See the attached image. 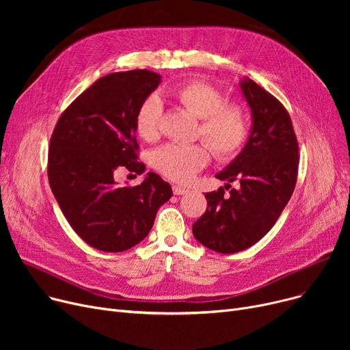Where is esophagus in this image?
<instances>
[{"label": "esophagus", "mask_w": 350, "mask_h": 350, "mask_svg": "<svg viewBox=\"0 0 350 350\" xmlns=\"http://www.w3.org/2000/svg\"><path fill=\"white\" fill-rule=\"evenodd\" d=\"M173 193L176 196H183V194H187L189 190L185 189V187H181V186H173Z\"/></svg>", "instance_id": "esophagus-1"}]
</instances>
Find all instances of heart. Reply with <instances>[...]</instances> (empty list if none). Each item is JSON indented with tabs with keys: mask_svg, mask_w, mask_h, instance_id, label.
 <instances>
[{
	"mask_svg": "<svg viewBox=\"0 0 350 350\" xmlns=\"http://www.w3.org/2000/svg\"><path fill=\"white\" fill-rule=\"evenodd\" d=\"M173 96L190 115L200 119L197 135L208 144L215 157L228 159L240 150L248 133L247 116L240 106L226 103L221 92L201 82L178 86ZM161 113L160 98L147 96L136 115V131L142 139L150 142L159 136ZM208 159L207 147L200 143H167L154 149L150 156L153 167L176 183L191 180Z\"/></svg>",
	"mask_w": 350,
	"mask_h": 350,
	"instance_id": "b5f03b06",
	"label": "heart"
}]
</instances>
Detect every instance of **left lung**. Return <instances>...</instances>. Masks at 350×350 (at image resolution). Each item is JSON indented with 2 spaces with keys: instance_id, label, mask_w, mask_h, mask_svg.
Listing matches in <instances>:
<instances>
[{
  "instance_id": "left-lung-1",
  "label": "left lung",
  "mask_w": 350,
  "mask_h": 350,
  "mask_svg": "<svg viewBox=\"0 0 350 350\" xmlns=\"http://www.w3.org/2000/svg\"><path fill=\"white\" fill-rule=\"evenodd\" d=\"M251 109V129L243 150L215 174L241 187L225 194L223 187L206 194L207 210L193 224V235L221 254L240 252L273 227L295 189L298 142L282 103L250 78L240 81Z\"/></svg>"
}]
</instances>
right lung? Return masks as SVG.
<instances>
[{"label":"right lung","instance_id":"1","mask_svg":"<svg viewBox=\"0 0 350 350\" xmlns=\"http://www.w3.org/2000/svg\"><path fill=\"white\" fill-rule=\"evenodd\" d=\"M156 72L135 69L99 78L61 115L49 143L51 190L82 240L105 252H122L150 232L157 210L173 196L169 183L147 173L135 187L115 174H142L136 115L160 85Z\"/></svg>","mask_w":350,"mask_h":350}]
</instances>
